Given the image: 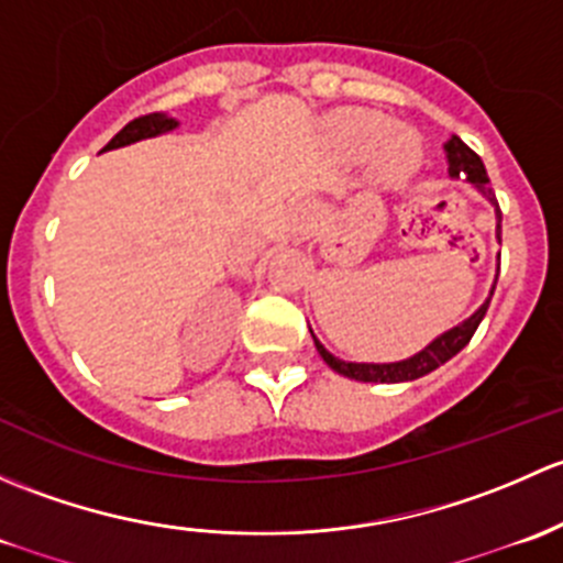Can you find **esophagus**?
<instances>
[{"instance_id":"obj_1","label":"esophagus","mask_w":563,"mask_h":563,"mask_svg":"<svg viewBox=\"0 0 563 563\" xmlns=\"http://www.w3.org/2000/svg\"><path fill=\"white\" fill-rule=\"evenodd\" d=\"M314 219H317V208L311 206V202H300V206L295 208V224H298V228H309Z\"/></svg>"}]
</instances>
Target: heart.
Listing matches in <instances>:
<instances>
[{
    "instance_id": "obj_1",
    "label": "heart",
    "mask_w": 563,
    "mask_h": 563,
    "mask_svg": "<svg viewBox=\"0 0 563 563\" xmlns=\"http://www.w3.org/2000/svg\"><path fill=\"white\" fill-rule=\"evenodd\" d=\"M330 143L344 159L363 162L382 187H401L422 165V143L407 126H390V119L368 108H344L330 115Z\"/></svg>"
}]
</instances>
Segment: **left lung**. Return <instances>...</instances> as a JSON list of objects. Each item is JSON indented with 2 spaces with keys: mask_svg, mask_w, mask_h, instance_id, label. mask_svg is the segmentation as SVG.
<instances>
[{
  "mask_svg": "<svg viewBox=\"0 0 563 563\" xmlns=\"http://www.w3.org/2000/svg\"><path fill=\"white\" fill-rule=\"evenodd\" d=\"M444 152H448V173L450 178H455V181H466L472 184L474 189H477L479 195L485 197V200L494 206L496 211V241L501 243V211H498V202H496V195L494 189H490V181H488V173H485V165L483 159H479L477 154L472 152V148L466 146V143L461 141V137H450L448 143H444ZM496 279H498V265H496ZM496 279L490 284V292L488 298L483 300V306H479L474 314H468L466 320L457 322L455 328L444 330V333H439L437 339L431 341V344L422 346L420 352H415V355L407 357V361H396V363H350V361H341V357L330 355L328 350L322 346V341L317 339L314 330H311V339H314V346L317 352H320V357L324 363H328L330 368L335 371V374L346 376V379H355V382H385V385H396V382H411V379H420V376L431 374V371H437L439 366H444V363L450 361V357H455L457 352L463 350V346L468 344V339L474 335V330H477V324L483 322L485 311H488L490 306V298H494V289H496Z\"/></svg>",
  "mask_w": 563,
  "mask_h": 563,
  "instance_id": "obj_1",
  "label": "left lung"
}]
</instances>
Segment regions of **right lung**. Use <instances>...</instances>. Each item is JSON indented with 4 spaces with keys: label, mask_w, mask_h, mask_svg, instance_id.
Masks as SVG:
<instances>
[{
    "label": "right lung",
    "mask_w": 563,
    "mask_h": 563,
    "mask_svg": "<svg viewBox=\"0 0 563 563\" xmlns=\"http://www.w3.org/2000/svg\"><path fill=\"white\" fill-rule=\"evenodd\" d=\"M178 126V121L173 119V115L167 113H148V115H141V119L130 121V124L124 126V130L119 132V135H113V141L108 143L102 152H113V148H124V146H132V143H141V141H148V137H159V135H167V132H173ZM100 152V154H102Z\"/></svg>",
    "instance_id": "1"
}]
</instances>
